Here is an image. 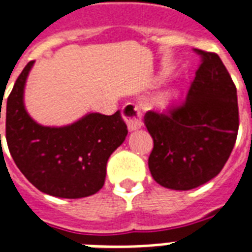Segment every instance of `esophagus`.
<instances>
[{"instance_id": "1", "label": "esophagus", "mask_w": 252, "mask_h": 252, "mask_svg": "<svg viewBox=\"0 0 252 252\" xmlns=\"http://www.w3.org/2000/svg\"><path fill=\"white\" fill-rule=\"evenodd\" d=\"M121 115L126 120V126L129 131H136L143 126V120H141V112L137 105L133 102H126L121 109Z\"/></svg>"}]
</instances>
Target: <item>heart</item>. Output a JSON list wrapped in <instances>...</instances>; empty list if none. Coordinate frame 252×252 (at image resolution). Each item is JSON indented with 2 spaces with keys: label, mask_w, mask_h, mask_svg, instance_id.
Returning a JSON list of instances; mask_svg holds the SVG:
<instances>
[{
  "label": "heart",
  "mask_w": 252,
  "mask_h": 252,
  "mask_svg": "<svg viewBox=\"0 0 252 252\" xmlns=\"http://www.w3.org/2000/svg\"><path fill=\"white\" fill-rule=\"evenodd\" d=\"M176 96V93L175 91H165L161 94H159V97H158V104L161 105V107H165V105H168L169 102L172 101L173 98Z\"/></svg>",
  "instance_id": "heart-1"
}]
</instances>
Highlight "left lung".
Masks as SVG:
<instances>
[{"instance_id": "8db88e82", "label": "left lung", "mask_w": 252, "mask_h": 252, "mask_svg": "<svg viewBox=\"0 0 252 252\" xmlns=\"http://www.w3.org/2000/svg\"><path fill=\"white\" fill-rule=\"evenodd\" d=\"M195 52L202 64L183 105L144 116L154 139L151 175L156 183L176 191L192 189L215 178L230 158L239 128L235 84L220 57Z\"/></svg>"}]
</instances>
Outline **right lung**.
Listing matches in <instances>:
<instances>
[{
	"instance_id": "1",
	"label": "right lung",
	"mask_w": 252,
	"mask_h": 252,
	"mask_svg": "<svg viewBox=\"0 0 252 252\" xmlns=\"http://www.w3.org/2000/svg\"><path fill=\"white\" fill-rule=\"evenodd\" d=\"M33 64L31 61L24 68L7 97L5 116L10 155L24 176L41 192L65 199L91 196L102 188L108 159L126 140V123L117 111L112 116L87 113L64 126L38 124L24 104Z\"/></svg>"
}]
</instances>
